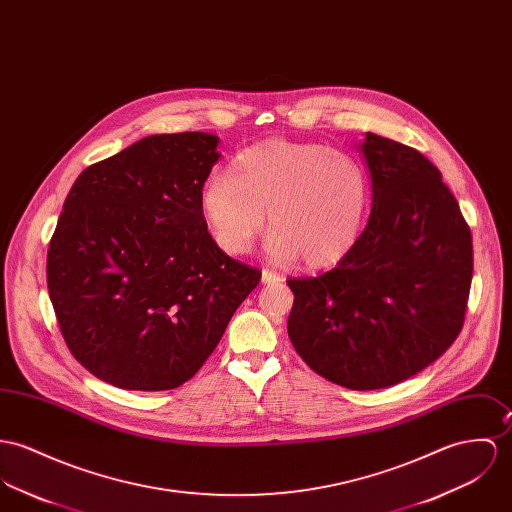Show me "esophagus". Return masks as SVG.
Returning <instances> with one entry per match:
<instances>
[{
    "label": "esophagus",
    "instance_id": "esophagus-1",
    "mask_svg": "<svg viewBox=\"0 0 512 512\" xmlns=\"http://www.w3.org/2000/svg\"><path fill=\"white\" fill-rule=\"evenodd\" d=\"M281 279L283 278L279 276L276 270H272V268H264V270H262V281H264V283H278Z\"/></svg>",
    "mask_w": 512,
    "mask_h": 512
}]
</instances>
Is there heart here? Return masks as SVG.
<instances>
[{"label": "heart", "instance_id": "1", "mask_svg": "<svg viewBox=\"0 0 512 512\" xmlns=\"http://www.w3.org/2000/svg\"><path fill=\"white\" fill-rule=\"evenodd\" d=\"M370 201L368 174L346 152L315 142L272 139L240 150L229 172L211 174L199 203L217 244L244 254L270 227L274 258L299 256L325 268L350 252Z\"/></svg>", "mask_w": 512, "mask_h": 512}]
</instances>
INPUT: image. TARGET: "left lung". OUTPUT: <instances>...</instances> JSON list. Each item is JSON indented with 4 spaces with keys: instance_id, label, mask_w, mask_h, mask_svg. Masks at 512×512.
Returning a JSON list of instances; mask_svg holds the SVG:
<instances>
[{
    "instance_id": "1",
    "label": "left lung",
    "mask_w": 512,
    "mask_h": 512,
    "mask_svg": "<svg viewBox=\"0 0 512 512\" xmlns=\"http://www.w3.org/2000/svg\"><path fill=\"white\" fill-rule=\"evenodd\" d=\"M372 213L350 252L323 276L287 279V332L328 381L370 391L436 362L464 326L471 231L440 170L419 150L366 133Z\"/></svg>"
}]
</instances>
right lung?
I'll return each mask as SVG.
<instances>
[{"mask_svg": "<svg viewBox=\"0 0 512 512\" xmlns=\"http://www.w3.org/2000/svg\"><path fill=\"white\" fill-rule=\"evenodd\" d=\"M217 144L207 133L146 137L88 166L64 201L48 295L72 356L101 381L180 387L260 283L207 231L199 195Z\"/></svg>", "mask_w": 512, "mask_h": 512, "instance_id": "right-lung-1", "label": "right lung"}]
</instances>
